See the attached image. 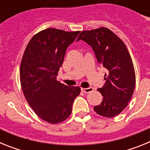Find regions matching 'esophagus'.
<instances>
[{"label":"esophagus","mask_w":150,"mask_h":150,"mask_svg":"<svg viewBox=\"0 0 150 150\" xmlns=\"http://www.w3.org/2000/svg\"><path fill=\"white\" fill-rule=\"evenodd\" d=\"M94 88L92 87H89V88H81V91L84 93H89V92H91L93 91Z\"/></svg>","instance_id":"1"}]
</instances>
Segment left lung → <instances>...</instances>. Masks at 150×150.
Here are the masks:
<instances>
[{"label": "left lung", "instance_id": "obj_1", "mask_svg": "<svg viewBox=\"0 0 150 150\" xmlns=\"http://www.w3.org/2000/svg\"><path fill=\"white\" fill-rule=\"evenodd\" d=\"M79 40L91 46L98 62L107 70L105 84L98 88L103 100L94 110L104 117H114L127 107L135 87L134 68L128 49L117 35L104 27L82 31L76 41Z\"/></svg>", "mask_w": 150, "mask_h": 150}]
</instances>
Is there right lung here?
Masks as SVG:
<instances>
[{"instance_id": "right-lung-1", "label": "right lung", "mask_w": 150, "mask_h": 150, "mask_svg": "<svg viewBox=\"0 0 150 150\" xmlns=\"http://www.w3.org/2000/svg\"><path fill=\"white\" fill-rule=\"evenodd\" d=\"M79 33L41 30L30 39L22 56L19 72L24 95L36 114L51 124L67 120L80 93L79 86H68L56 79L67 48Z\"/></svg>"}]
</instances>
